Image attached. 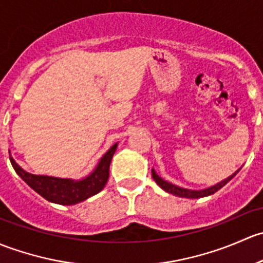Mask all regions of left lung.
I'll use <instances>...</instances> for the list:
<instances>
[{
    "label": "left lung",
    "instance_id": "8db88e82",
    "mask_svg": "<svg viewBox=\"0 0 263 263\" xmlns=\"http://www.w3.org/2000/svg\"><path fill=\"white\" fill-rule=\"evenodd\" d=\"M239 170H238V171H239ZM238 171H235L233 175L229 176V177H227L226 180L220 181V182L215 183V185L210 186V187L201 189V190H191V189H185V187H180V186H177V185H173V183L163 180L161 176L157 175V172L154 171L153 168H152V177H153V180L156 181L157 185H158L162 190L168 192V194H172V195H175V196H178V197H186V199H200V197L210 196V195L215 194L216 191L220 190L223 186H226L227 183H228L229 181H231L232 178L237 175Z\"/></svg>",
    "mask_w": 263,
    "mask_h": 263
}]
</instances>
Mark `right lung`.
Instances as JSON below:
<instances>
[{"instance_id": "obj_1", "label": "right lung", "mask_w": 263, "mask_h": 263, "mask_svg": "<svg viewBox=\"0 0 263 263\" xmlns=\"http://www.w3.org/2000/svg\"><path fill=\"white\" fill-rule=\"evenodd\" d=\"M118 143L112 145L99 161L93 171L81 180L54 177L47 175H34L26 172L16 163L10 154V161L16 173L28 183L35 192L48 201L59 205H74L99 194L109 180V168Z\"/></svg>"}]
</instances>
